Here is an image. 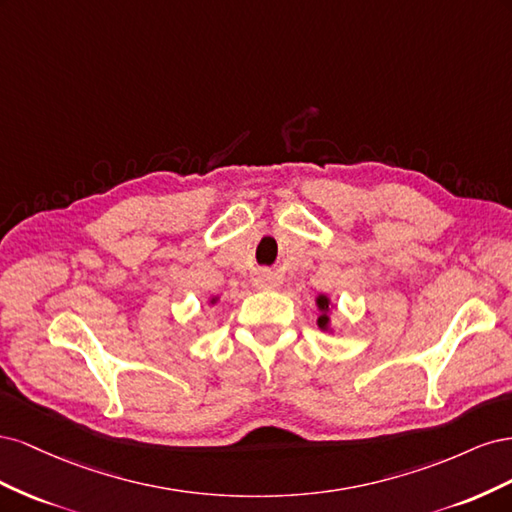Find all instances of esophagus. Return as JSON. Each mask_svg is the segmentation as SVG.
Listing matches in <instances>:
<instances>
[{"label":"esophagus","instance_id":"esophagus-1","mask_svg":"<svg viewBox=\"0 0 512 512\" xmlns=\"http://www.w3.org/2000/svg\"><path fill=\"white\" fill-rule=\"evenodd\" d=\"M256 286L258 288H277V280L273 275H258L256 277Z\"/></svg>","mask_w":512,"mask_h":512}]
</instances>
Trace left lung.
Here are the masks:
<instances>
[{
  "label": "left lung",
  "mask_w": 512,
  "mask_h": 512,
  "mask_svg": "<svg viewBox=\"0 0 512 512\" xmlns=\"http://www.w3.org/2000/svg\"><path fill=\"white\" fill-rule=\"evenodd\" d=\"M316 307H318V312H320V316H318V320H316V324H318V329H322V331H329V333H333V322H331V312H333V301H331V297H327V294H318L316 297Z\"/></svg>",
  "instance_id": "left-lung-1"
}]
</instances>
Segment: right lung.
Returning a JSON list of instances; mask_svg holds the SVG:
<instances>
[{"mask_svg":"<svg viewBox=\"0 0 512 512\" xmlns=\"http://www.w3.org/2000/svg\"><path fill=\"white\" fill-rule=\"evenodd\" d=\"M220 301V294H213V297H209V305H215Z\"/></svg>","mask_w":512,"mask_h":512,"instance_id":"obj_1","label":"right lung"}]
</instances>
